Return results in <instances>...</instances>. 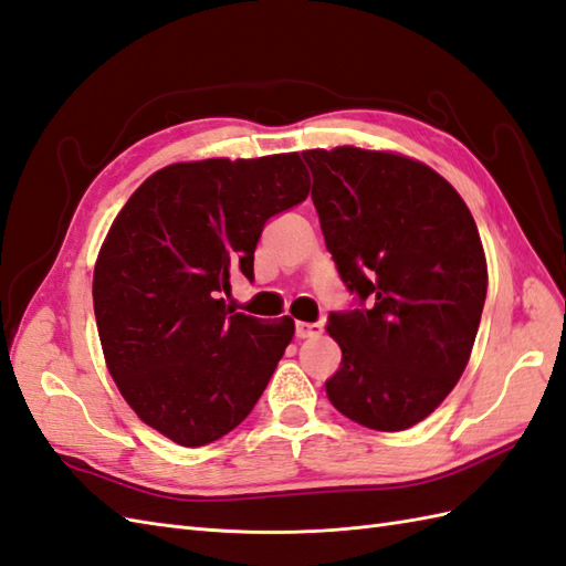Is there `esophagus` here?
<instances>
[{
	"label": "esophagus",
	"instance_id": "1",
	"mask_svg": "<svg viewBox=\"0 0 566 566\" xmlns=\"http://www.w3.org/2000/svg\"><path fill=\"white\" fill-rule=\"evenodd\" d=\"M321 331H323L321 323H301V321H298V323L294 325V333H296L298 339H313V337L321 335Z\"/></svg>",
	"mask_w": 566,
	"mask_h": 566
}]
</instances>
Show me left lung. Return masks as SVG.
I'll return each instance as SVG.
<instances>
[{
    "mask_svg": "<svg viewBox=\"0 0 566 566\" xmlns=\"http://www.w3.org/2000/svg\"><path fill=\"white\" fill-rule=\"evenodd\" d=\"M325 248L354 306L327 315L343 361L327 398L352 422H422L465 371L488 296L470 209L424 164L337 147L301 154Z\"/></svg>",
    "mask_w": 566,
    "mask_h": 566,
    "instance_id": "left-lung-1",
    "label": "left lung"
}]
</instances>
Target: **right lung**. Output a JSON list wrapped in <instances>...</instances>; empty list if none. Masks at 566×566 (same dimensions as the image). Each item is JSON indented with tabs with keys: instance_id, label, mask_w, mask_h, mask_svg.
I'll return each mask as SVG.
<instances>
[{
	"instance_id": "right-lung-1",
	"label": "right lung",
	"mask_w": 566,
	"mask_h": 566,
	"mask_svg": "<svg viewBox=\"0 0 566 566\" xmlns=\"http://www.w3.org/2000/svg\"><path fill=\"white\" fill-rule=\"evenodd\" d=\"M298 154L174 164L129 197L94 270L105 364L144 424L188 449L251 415L294 321L235 313L221 294L255 280L265 223L308 197Z\"/></svg>"
}]
</instances>
